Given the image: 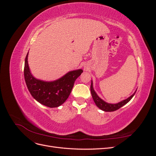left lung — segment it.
Segmentation results:
<instances>
[{
  "mask_svg": "<svg viewBox=\"0 0 156 156\" xmlns=\"http://www.w3.org/2000/svg\"><path fill=\"white\" fill-rule=\"evenodd\" d=\"M90 91H91L92 96V98L94 100V101L95 102L97 107L98 108H100V109H101L102 111H104L106 112L115 111H116L119 109V108H120L122 106H124V105L126 104L127 103H128L131 100V98L133 97V96L135 95V94L136 92H135L133 94H132L130 97L127 98L126 100H124L119 103H116V104H111V103H107L105 101L102 100L97 95V94L95 92V91H94V90L93 88L92 81L91 83Z\"/></svg>",
  "mask_w": 156,
  "mask_h": 156,
  "instance_id": "obj_1",
  "label": "left lung"
}]
</instances>
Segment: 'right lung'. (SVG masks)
I'll return each instance as SVG.
<instances>
[{
	"label": "right lung",
	"instance_id": "1",
	"mask_svg": "<svg viewBox=\"0 0 156 156\" xmlns=\"http://www.w3.org/2000/svg\"><path fill=\"white\" fill-rule=\"evenodd\" d=\"M27 53L24 67V77L28 89L32 97L41 104L48 107H57L69 97L76 79L83 73L82 69L69 72L60 79L52 82L36 79L30 72Z\"/></svg>",
	"mask_w": 156,
	"mask_h": 156
}]
</instances>
